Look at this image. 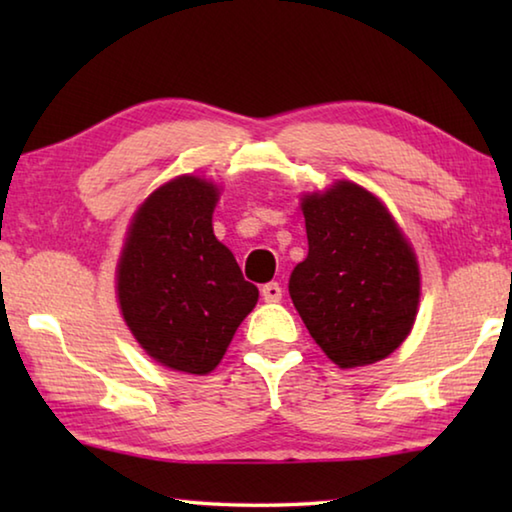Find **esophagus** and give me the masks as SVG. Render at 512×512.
<instances>
[{
    "label": "esophagus",
    "instance_id": "1",
    "mask_svg": "<svg viewBox=\"0 0 512 512\" xmlns=\"http://www.w3.org/2000/svg\"><path fill=\"white\" fill-rule=\"evenodd\" d=\"M262 298H264L266 302L282 300V287H280V284H277V282L264 284V287H262Z\"/></svg>",
    "mask_w": 512,
    "mask_h": 512
}]
</instances>
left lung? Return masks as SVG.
Instances as JSON below:
<instances>
[{
    "label": "left lung",
    "instance_id": "8db88e82",
    "mask_svg": "<svg viewBox=\"0 0 512 512\" xmlns=\"http://www.w3.org/2000/svg\"><path fill=\"white\" fill-rule=\"evenodd\" d=\"M309 253L289 293L311 339L341 368L384 359L409 336L420 273L409 241L377 196L336 183L302 198Z\"/></svg>",
    "mask_w": 512,
    "mask_h": 512
}]
</instances>
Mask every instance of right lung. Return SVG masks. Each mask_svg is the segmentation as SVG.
Segmentation results:
<instances>
[{
    "instance_id": "obj_1",
    "label": "right lung",
    "mask_w": 512,
    "mask_h": 512,
    "mask_svg": "<svg viewBox=\"0 0 512 512\" xmlns=\"http://www.w3.org/2000/svg\"><path fill=\"white\" fill-rule=\"evenodd\" d=\"M219 192L180 176L146 198L128 230L117 268L124 320L149 357L207 375L253 307L259 291L212 230Z\"/></svg>"
}]
</instances>
